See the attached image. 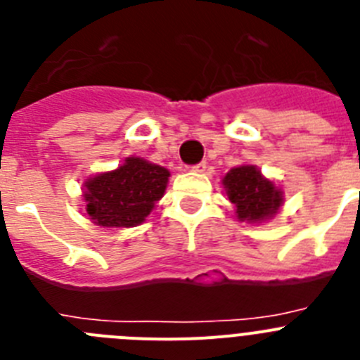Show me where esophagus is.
Returning <instances> with one entry per match:
<instances>
[{"label":"esophagus","mask_w":360,"mask_h":360,"mask_svg":"<svg viewBox=\"0 0 360 360\" xmlns=\"http://www.w3.org/2000/svg\"><path fill=\"white\" fill-rule=\"evenodd\" d=\"M205 167H207V164H205V162H200V164L191 165V171H195V173H203V171H205Z\"/></svg>","instance_id":"34e87169"}]
</instances>
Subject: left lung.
I'll return each mask as SVG.
<instances>
[{"mask_svg":"<svg viewBox=\"0 0 360 360\" xmlns=\"http://www.w3.org/2000/svg\"><path fill=\"white\" fill-rule=\"evenodd\" d=\"M224 186L229 200L236 205L240 219L262 221L272 218L281 207V191L265 180L254 165H241L229 171Z\"/></svg>","mask_w":360,"mask_h":360,"instance_id":"1","label":"left lung"}]
</instances>
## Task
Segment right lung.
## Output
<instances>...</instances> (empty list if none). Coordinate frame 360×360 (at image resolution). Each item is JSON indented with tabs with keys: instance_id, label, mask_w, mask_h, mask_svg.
<instances>
[{
	"instance_id": "obj_1",
	"label": "right lung",
	"mask_w": 360,
	"mask_h": 360,
	"mask_svg": "<svg viewBox=\"0 0 360 360\" xmlns=\"http://www.w3.org/2000/svg\"><path fill=\"white\" fill-rule=\"evenodd\" d=\"M169 171L142 158H126L119 169L86 182V212L103 227H135L162 198Z\"/></svg>"
}]
</instances>
